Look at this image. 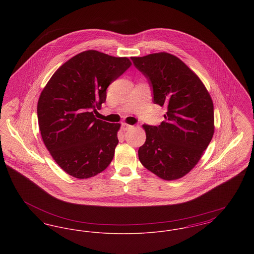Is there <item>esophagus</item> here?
I'll use <instances>...</instances> for the list:
<instances>
[{"mask_svg": "<svg viewBox=\"0 0 254 254\" xmlns=\"http://www.w3.org/2000/svg\"><path fill=\"white\" fill-rule=\"evenodd\" d=\"M132 127L133 126H131V125H128V124H126V123L122 124V128H123L124 130H129V129H131Z\"/></svg>", "mask_w": 254, "mask_h": 254, "instance_id": "esophagus-1", "label": "esophagus"}]
</instances>
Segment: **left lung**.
<instances>
[{
	"instance_id": "obj_1",
	"label": "left lung",
	"mask_w": 254,
	"mask_h": 254,
	"mask_svg": "<svg viewBox=\"0 0 254 254\" xmlns=\"http://www.w3.org/2000/svg\"><path fill=\"white\" fill-rule=\"evenodd\" d=\"M153 90V102L168 110L160 126L144 125L139 160L164 180L188 174L202 157L214 133L213 103L199 77L167 52L131 57Z\"/></svg>"
}]
</instances>
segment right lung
I'll list each match as a JSON object with an SVG mask.
<instances>
[{
	"mask_svg": "<svg viewBox=\"0 0 254 254\" xmlns=\"http://www.w3.org/2000/svg\"><path fill=\"white\" fill-rule=\"evenodd\" d=\"M130 65L127 57L86 50L62 64L43 89L37 106L42 139L67 174L86 179L111 163L121 125L96 119L93 112Z\"/></svg>",
	"mask_w": 254,
	"mask_h": 254,
	"instance_id": "obj_1",
	"label": "right lung"
}]
</instances>
